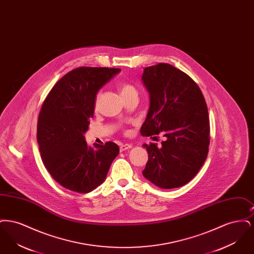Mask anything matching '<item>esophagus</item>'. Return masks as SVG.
<instances>
[{"label":"esophagus","mask_w":254,"mask_h":254,"mask_svg":"<svg viewBox=\"0 0 254 254\" xmlns=\"http://www.w3.org/2000/svg\"><path fill=\"white\" fill-rule=\"evenodd\" d=\"M132 147V145H129V144H122L120 145V150L121 151H125V150H127V149H129V148H131Z\"/></svg>","instance_id":"obj_1"}]
</instances>
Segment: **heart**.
<instances>
[{"mask_svg": "<svg viewBox=\"0 0 254 254\" xmlns=\"http://www.w3.org/2000/svg\"><path fill=\"white\" fill-rule=\"evenodd\" d=\"M119 91H120V94L122 97L127 96L130 93H135L136 90L134 88V86L128 83H122L119 85ZM100 93H97L96 97H95V106L98 105V102H99V99H100Z\"/></svg>", "mask_w": 254, "mask_h": 254, "instance_id": "obj_1", "label": "heart"}]
</instances>
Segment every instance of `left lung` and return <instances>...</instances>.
Instances as JSON below:
<instances>
[{"label":"left lung","mask_w":254,"mask_h":254,"mask_svg":"<svg viewBox=\"0 0 254 254\" xmlns=\"http://www.w3.org/2000/svg\"><path fill=\"white\" fill-rule=\"evenodd\" d=\"M143 83L150 106L143 136L159 133L161 145L145 144L148 160L143 175L161 189L179 188L193 179L208 153L209 118L205 98L193 80L165 63L145 67Z\"/></svg>","instance_id":"left-lung-1"}]
</instances>
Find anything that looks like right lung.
<instances>
[{
  "instance_id": "add662e5",
  "label": "right lung",
  "mask_w": 254,
  "mask_h": 254,
  "mask_svg": "<svg viewBox=\"0 0 254 254\" xmlns=\"http://www.w3.org/2000/svg\"><path fill=\"white\" fill-rule=\"evenodd\" d=\"M120 71L77 67L61 78L42 105L37 124L41 157L52 178L71 191L95 190L119 154V146L113 142L88 146L84 133L93 117L98 90Z\"/></svg>"
}]
</instances>
